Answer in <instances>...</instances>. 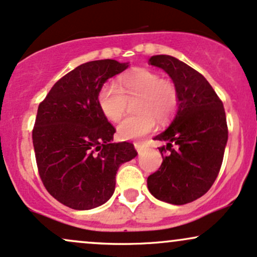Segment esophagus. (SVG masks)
<instances>
[{
  "label": "esophagus",
  "instance_id": "obj_1",
  "mask_svg": "<svg viewBox=\"0 0 257 257\" xmlns=\"http://www.w3.org/2000/svg\"><path fill=\"white\" fill-rule=\"evenodd\" d=\"M134 147L138 151V153H141V151H143V144L141 143H134Z\"/></svg>",
  "mask_w": 257,
  "mask_h": 257
}]
</instances>
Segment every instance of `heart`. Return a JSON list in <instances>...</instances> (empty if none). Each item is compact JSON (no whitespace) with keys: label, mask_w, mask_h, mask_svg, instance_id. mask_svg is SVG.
Instances as JSON below:
<instances>
[{"label":"heart","mask_w":257,"mask_h":257,"mask_svg":"<svg viewBox=\"0 0 257 257\" xmlns=\"http://www.w3.org/2000/svg\"><path fill=\"white\" fill-rule=\"evenodd\" d=\"M138 98L135 111L117 126L122 139H140L155 128L156 119H169L179 107L180 93L172 79L162 78L158 72L139 67L119 79L118 85L105 83L98 93V105L111 122H118L126 110L128 100Z\"/></svg>","instance_id":"1"}]
</instances>
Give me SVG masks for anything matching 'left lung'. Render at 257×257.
Instances as JSON below:
<instances>
[{
	"label": "left lung",
	"instance_id": "obj_1",
	"mask_svg": "<svg viewBox=\"0 0 257 257\" xmlns=\"http://www.w3.org/2000/svg\"><path fill=\"white\" fill-rule=\"evenodd\" d=\"M149 64L163 69L180 93L178 113L166 132L155 140L163 162L147 178L156 198L182 205L210 190L219 175L228 139L226 113L221 99L202 73L170 55H155Z\"/></svg>",
	"mask_w": 257,
	"mask_h": 257
}]
</instances>
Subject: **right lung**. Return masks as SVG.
<instances>
[{
  "label": "right lung",
  "instance_id": "add662e5",
  "mask_svg": "<svg viewBox=\"0 0 257 257\" xmlns=\"http://www.w3.org/2000/svg\"><path fill=\"white\" fill-rule=\"evenodd\" d=\"M126 67L112 59L79 65L38 105L32 129L38 174L49 194L69 208L107 202L119 166L138 155L131 143H111L116 129L96 99L102 84Z\"/></svg>",
  "mask_w": 257,
  "mask_h": 257
}]
</instances>
